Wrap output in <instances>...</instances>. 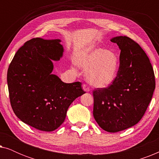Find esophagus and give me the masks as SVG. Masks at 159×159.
<instances>
[{
	"instance_id": "1",
	"label": "esophagus",
	"mask_w": 159,
	"mask_h": 159,
	"mask_svg": "<svg viewBox=\"0 0 159 159\" xmlns=\"http://www.w3.org/2000/svg\"><path fill=\"white\" fill-rule=\"evenodd\" d=\"M82 88H83V90L85 91V92H89V91H90V88H89V87L86 84H82Z\"/></svg>"
}]
</instances>
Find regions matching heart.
<instances>
[{"label":"heart","instance_id":"1","mask_svg":"<svg viewBox=\"0 0 159 159\" xmlns=\"http://www.w3.org/2000/svg\"><path fill=\"white\" fill-rule=\"evenodd\" d=\"M75 64L87 70L89 82L98 88H105L116 80L119 67L116 53L102 48L80 52L75 57Z\"/></svg>","mask_w":159,"mask_h":159}]
</instances>
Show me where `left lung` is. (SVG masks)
<instances>
[{
  "instance_id": "8db88e82",
  "label": "left lung",
  "mask_w": 159,
  "mask_h": 159,
  "mask_svg": "<svg viewBox=\"0 0 159 159\" xmlns=\"http://www.w3.org/2000/svg\"><path fill=\"white\" fill-rule=\"evenodd\" d=\"M121 50L117 77L106 88L93 90V116L102 129L117 132L135 125L151 101L156 82L146 53L131 38L111 39Z\"/></svg>"
}]
</instances>
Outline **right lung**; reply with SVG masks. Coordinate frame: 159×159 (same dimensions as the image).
<instances>
[{"label":"right lung","instance_id":"obj_1","mask_svg":"<svg viewBox=\"0 0 159 159\" xmlns=\"http://www.w3.org/2000/svg\"><path fill=\"white\" fill-rule=\"evenodd\" d=\"M61 40L33 38L15 54L7 73L11 105L24 123L51 132L64 122L71 103L84 91L80 82L64 83L53 75L52 61H59Z\"/></svg>","mask_w":159,"mask_h":159}]
</instances>
